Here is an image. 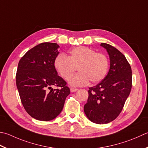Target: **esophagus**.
I'll return each instance as SVG.
<instances>
[{
	"mask_svg": "<svg viewBox=\"0 0 148 148\" xmlns=\"http://www.w3.org/2000/svg\"><path fill=\"white\" fill-rule=\"evenodd\" d=\"M77 88H71V92H76L77 90Z\"/></svg>",
	"mask_w": 148,
	"mask_h": 148,
	"instance_id": "obj_1",
	"label": "esophagus"
}]
</instances>
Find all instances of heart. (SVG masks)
Here are the masks:
<instances>
[{
    "instance_id": "1",
    "label": "heart",
    "mask_w": 148,
    "mask_h": 148,
    "mask_svg": "<svg viewBox=\"0 0 148 148\" xmlns=\"http://www.w3.org/2000/svg\"><path fill=\"white\" fill-rule=\"evenodd\" d=\"M54 65L56 71L65 79L69 80L74 74L76 68L79 73L72 77V86H84L101 82L108 70V60L105 54L96 53L90 48L79 46L72 49L66 57L59 54L56 57Z\"/></svg>"
}]
</instances>
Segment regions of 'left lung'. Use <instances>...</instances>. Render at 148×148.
<instances>
[{
  "mask_svg": "<svg viewBox=\"0 0 148 148\" xmlns=\"http://www.w3.org/2000/svg\"><path fill=\"white\" fill-rule=\"evenodd\" d=\"M110 66L108 74L96 86L89 88L88 98L84 112L94 123L107 124L115 119L122 111L132 86V71L123 53L105 43Z\"/></svg>",
  "mask_w": 148,
  "mask_h": 148,
  "instance_id": "left-lung-1",
  "label": "left lung"
}]
</instances>
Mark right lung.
<instances>
[{"label": "right lung", "mask_w": 148, "mask_h": 148, "mask_svg": "<svg viewBox=\"0 0 148 148\" xmlns=\"http://www.w3.org/2000/svg\"><path fill=\"white\" fill-rule=\"evenodd\" d=\"M56 43H40L20 60L16 84L24 108L35 119L49 121L62 111L70 89L58 76L54 62L59 54ZM56 86L61 89H53Z\"/></svg>", "instance_id": "add662e5"}]
</instances>
